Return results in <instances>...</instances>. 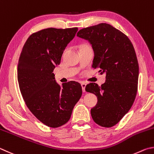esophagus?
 <instances>
[{"label":"esophagus","instance_id":"esophagus-1","mask_svg":"<svg viewBox=\"0 0 154 154\" xmlns=\"http://www.w3.org/2000/svg\"><path fill=\"white\" fill-rule=\"evenodd\" d=\"M86 83L85 82H82L81 83V87H82V91L83 92H85V87H86Z\"/></svg>","mask_w":154,"mask_h":154}]
</instances>
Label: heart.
<instances>
[{
  "label": "heart",
  "mask_w": 154,
  "mask_h": 154,
  "mask_svg": "<svg viewBox=\"0 0 154 154\" xmlns=\"http://www.w3.org/2000/svg\"><path fill=\"white\" fill-rule=\"evenodd\" d=\"M85 45H82L80 46V47H83V46H85Z\"/></svg>",
  "instance_id": "b5f03b06"
}]
</instances>
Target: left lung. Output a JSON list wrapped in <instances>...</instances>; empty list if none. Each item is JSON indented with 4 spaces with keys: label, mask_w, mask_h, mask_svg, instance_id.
<instances>
[{
    "label": "left lung",
    "mask_w": 154,
    "mask_h": 154,
    "mask_svg": "<svg viewBox=\"0 0 154 154\" xmlns=\"http://www.w3.org/2000/svg\"><path fill=\"white\" fill-rule=\"evenodd\" d=\"M77 36L92 45V66L106 74L101 86L93 82L86 86L85 90L97 97L91 116L99 126L112 127L130 110L136 97L139 63L135 51L127 36L107 23L83 28Z\"/></svg>",
    "instance_id": "left-lung-1"
}]
</instances>
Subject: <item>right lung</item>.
Instances as JSON below:
<instances>
[{"mask_svg":"<svg viewBox=\"0 0 154 154\" xmlns=\"http://www.w3.org/2000/svg\"><path fill=\"white\" fill-rule=\"evenodd\" d=\"M77 31L78 28H49L35 32L26 40L19 59L17 80L23 100L34 116L51 128L68 122L82 96L79 82L63 83L61 87L53 73Z\"/></svg>","mask_w":154,"mask_h":154,"instance_id":"obj_1","label":"right lung"}]
</instances>
